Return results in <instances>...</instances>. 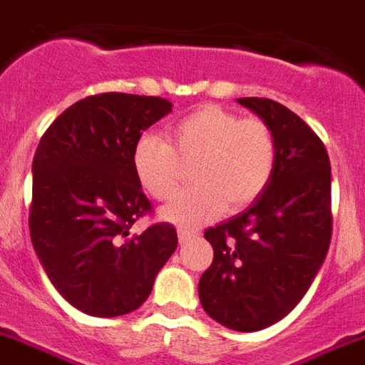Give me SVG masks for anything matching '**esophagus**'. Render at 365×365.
Listing matches in <instances>:
<instances>
[{"label": "esophagus", "mask_w": 365, "mask_h": 365, "mask_svg": "<svg viewBox=\"0 0 365 365\" xmlns=\"http://www.w3.org/2000/svg\"><path fill=\"white\" fill-rule=\"evenodd\" d=\"M197 233L191 232V230H187V227H178V239L182 241V243H185V241H189L191 237H195Z\"/></svg>", "instance_id": "obj_1"}]
</instances>
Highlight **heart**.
Here are the masks:
<instances>
[{
    "label": "heart",
    "instance_id": "obj_1",
    "mask_svg": "<svg viewBox=\"0 0 365 365\" xmlns=\"http://www.w3.org/2000/svg\"><path fill=\"white\" fill-rule=\"evenodd\" d=\"M277 163L274 128L260 116H241L205 105L172 124L168 141L145 133L135 141L133 172L145 193L170 201L191 166L193 185L163 208V218L197 226L227 210H239L268 187Z\"/></svg>",
    "mask_w": 365,
    "mask_h": 365
}]
</instances>
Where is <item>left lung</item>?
<instances>
[{
	"instance_id": "1",
	"label": "left lung",
	"mask_w": 365,
	"mask_h": 365,
	"mask_svg": "<svg viewBox=\"0 0 365 365\" xmlns=\"http://www.w3.org/2000/svg\"><path fill=\"white\" fill-rule=\"evenodd\" d=\"M274 128L277 163L247 210L208 227L214 258L199 282L205 312L233 331H260L299 304L324 264L333 232L329 155L285 105L237 99Z\"/></svg>"
}]
</instances>
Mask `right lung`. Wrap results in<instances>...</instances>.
<instances>
[{"label":"right lung","mask_w":365,"mask_h":365,"mask_svg":"<svg viewBox=\"0 0 365 365\" xmlns=\"http://www.w3.org/2000/svg\"><path fill=\"white\" fill-rule=\"evenodd\" d=\"M170 110L163 97L108 91L71 105L41 135L30 237L55 289L83 314L138 310L176 250V227L166 222L130 232L153 210L133 172V145Z\"/></svg>","instance_id":"obj_1"}]
</instances>
